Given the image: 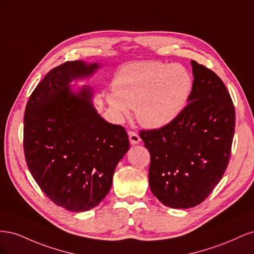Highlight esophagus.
Here are the masks:
<instances>
[{
    "label": "esophagus",
    "mask_w": 254,
    "mask_h": 254,
    "mask_svg": "<svg viewBox=\"0 0 254 254\" xmlns=\"http://www.w3.org/2000/svg\"><path fill=\"white\" fill-rule=\"evenodd\" d=\"M128 135H129V141H130V143H131L132 145H135V144H139L140 143L141 139H140L139 134H137L136 132L129 131Z\"/></svg>",
    "instance_id": "1"
}]
</instances>
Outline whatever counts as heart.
I'll use <instances>...</instances> for the list:
<instances>
[{
  "label": "heart",
  "instance_id": "heart-1",
  "mask_svg": "<svg viewBox=\"0 0 254 254\" xmlns=\"http://www.w3.org/2000/svg\"><path fill=\"white\" fill-rule=\"evenodd\" d=\"M113 86L115 93L107 96V101L118 115L124 117L132 108L141 125L160 128L170 124L186 107L193 79L180 64L146 61L122 68Z\"/></svg>",
  "mask_w": 254,
  "mask_h": 254
}]
</instances>
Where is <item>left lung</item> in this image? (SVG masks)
Here are the masks:
<instances>
[{
	"label": "left lung",
	"mask_w": 254,
	"mask_h": 254,
	"mask_svg": "<svg viewBox=\"0 0 254 254\" xmlns=\"http://www.w3.org/2000/svg\"><path fill=\"white\" fill-rule=\"evenodd\" d=\"M193 87L188 105L170 124L141 130L150 153L149 187L173 209L201 203L224 176L231 156L235 109L225 83L210 68L190 61Z\"/></svg>",
	"instance_id": "obj_1"
}]
</instances>
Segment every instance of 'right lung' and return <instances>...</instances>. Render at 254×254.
<instances>
[{"label": "right lung", "mask_w": 254, "mask_h": 254, "mask_svg": "<svg viewBox=\"0 0 254 254\" xmlns=\"http://www.w3.org/2000/svg\"><path fill=\"white\" fill-rule=\"evenodd\" d=\"M98 67L75 60L52 68L29 96L24 113L28 170L50 200L72 212L101 203L129 149L125 128L106 122L94 109L92 89L73 93L68 86Z\"/></svg>", "instance_id": "add662e5"}]
</instances>
